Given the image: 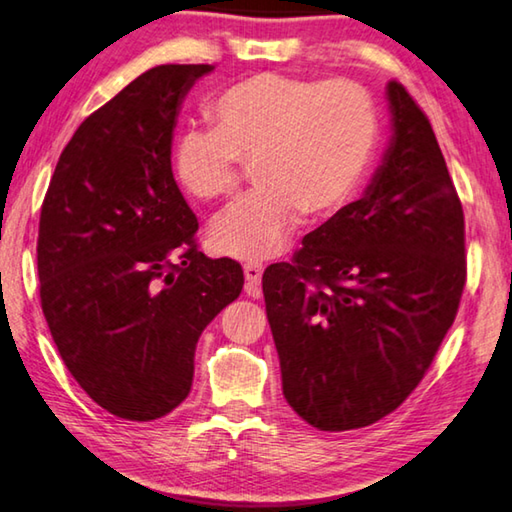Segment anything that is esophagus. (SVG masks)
<instances>
[{"label":"esophagus","instance_id":"esophagus-1","mask_svg":"<svg viewBox=\"0 0 512 512\" xmlns=\"http://www.w3.org/2000/svg\"><path fill=\"white\" fill-rule=\"evenodd\" d=\"M245 279H247V286L245 290L249 292L251 297H258V286H261V279H263V265L261 263H245Z\"/></svg>","mask_w":512,"mask_h":512}]
</instances>
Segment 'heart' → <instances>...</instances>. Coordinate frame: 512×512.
I'll use <instances>...</instances> for the list:
<instances>
[{
	"instance_id": "obj_1",
	"label": "heart",
	"mask_w": 512,
	"mask_h": 512,
	"mask_svg": "<svg viewBox=\"0 0 512 512\" xmlns=\"http://www.w3.org/2000/svg\"><path fill=\"white\" fill-rule=\"evenodd\" d=\"M211 129L186 131L174 172L192 197L229 201L254 165V195L211 233L226 256L263 261L279 254L301 213H335L354 195L379 142L370 92L349 79H299L261 72L231 83L206 104Z\"/></svg>"
}]
</instances>
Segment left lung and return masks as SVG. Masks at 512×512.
<instances>
[{
    "instance_id": "left-lung-1",
    "label": "left lung",
    "mask_w": 512,
    "mask_h": 512,
    "mask_svg": "<svg viewBox=\"0 0 512 512\" xmlns=\"http://www.w3.org/2000/svg\"><path fill=\"white\" fill-rule=\"evenodd\" d=\"M392 140L358 201L263 274L283 395L320 431L370 426L404 404L456 320L465 217L429 117L388 83Z\"/></svg>"
}]
</instances>
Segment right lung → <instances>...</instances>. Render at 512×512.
<instances>
[{"mask_svg":"<svg viewBox=\"0 0 512 512\" xmlns=\"http://www.w3.org/2000/svg\"><path fill=\"white\" fill-rule=\"evenodd\" d=\"M213 65H158L88 115L40 211V306L86 395L129 422L188 397L201 331L242 292L240 263L199 251L172 174L181 99Z\"/></svg>","mask_w":512,"mask_h":512,"instance_id":"1","label":"right lung"}]
</instances>
